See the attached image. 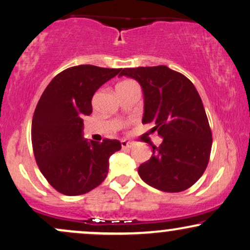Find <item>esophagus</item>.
Returning a JSON list of instances; mask_svg holds the SVG:
<instances>
[{
	"label": "esophagus",
	"instance_id": "obj_1",
	"mask_svg": "<svg viewBox=\"0 0 250 250\" xmlns=\"http://www.w3.org/2000/svg\"><path fill=\"white\" fill-rule=\"evenodd\" d=\"M133 146H134V144H133V142L125 141V140L122 141V148L123 149H131Z\"/></svg>",
	"mask_w": 250,
	"mask_h": 250
}]
</instances>
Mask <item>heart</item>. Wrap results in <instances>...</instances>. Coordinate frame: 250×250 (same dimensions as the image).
I'll return each mask as SVG.
<instances>
[{
	"mask_svg": "<svg viewBox=\"0 0 250 250\" xmlns=\"http://www.w3.org/2000/svg\"><path fill=\"white\" fill-rule=\"evenodd\" d=\"M134 82H133V80H124V82H122V83H119L118 85H117V87H123V86H129V85H134Z\"/></svg>",
	"mask_w": 250,
	"mask_h": 250,
	"instance_id": "b5f03b06",
	"label": "heart"
}]
</instances>
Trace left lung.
I'll use <instances>...</instances> for the list:
<instances>
[{
	"label": "left lung",
	"mask_w": 250,
	"mask_h": 250,
	"mask_svg": "<svg viewBox=\"0 0 250 250\" xmlns=\"http://www.w3.org/2000/svg\"><path fill=\"white\" fill-rule=\"evenodd\" d=\"M119 76L140 83L145 96L142 124H151L163 138L153 146L150 160L138 168L139 176L163 192L178 193L200 179L210 160L211 128L202 100L187 77L165 65L123 69Z\"/></svg>",
	"instance_id": "1"
}]
</instances>
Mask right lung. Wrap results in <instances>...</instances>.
Wrapping results in <instances>:
<instances>
[{"label": "right lung", "instance_id": "1", "mask_svg": "<svg viewBox=\"0 0 250 250\" xmlns=\"http://www.w3.org/2000/svg\"><path fill=\"white\" fill-rule=\"evenodd\" d=\"M121 70L69 67L51 80L39 100L31 131L34 157L48 183L64 195H82L99 186L108 174L109 157L121 150L118 140L83 138V118L93 111L94 94Z\"/></svg>", "mask_w": 250, "mask_h": 250}]
</instances>
